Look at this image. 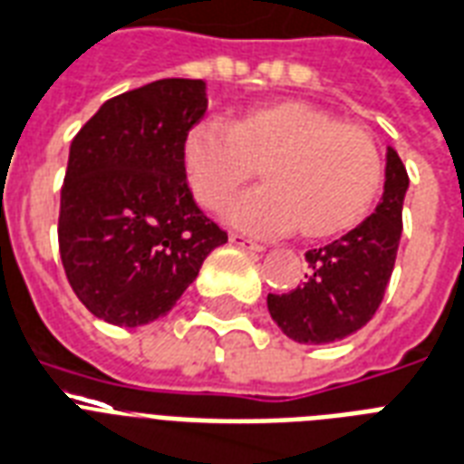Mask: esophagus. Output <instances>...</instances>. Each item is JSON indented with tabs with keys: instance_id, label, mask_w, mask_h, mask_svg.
<instances>
[{
	"instance_id": "obj_1",
	"label": "esophagus",
	"mask_w": 464,
	"mask_h": 464,
	"mask_svg": "<svg viewBox=\"0 0 464 464\" xmlns=\"http://www.w3.org/2000/svg\"><path fill=\"white\" fill-rule=\"evenodd\" d=\"M229 242H232L235 246H242V249H249V252H264V245L254 242V239H249V237L245 235H237V232L229 235Z\"/></svg>"
}]
</instances>
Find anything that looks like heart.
<instances>
[{
  "mask_svg": "<svg viewBox=\"0 0 464 464\" xmlns=\"http://www.w3.org/2000/svg\"><path fill=\"white\" fill-rule=\"evenodd\" d=\"M180 169L205 210H222L259 169L264 186L237 198L225 219L249 235L298 227L305 239L350 232L377 200L384 163L367 129L335 121L303 100H274L235 114L229 124L200 121L186 131Z\"/></svg>",
  "mask_w": 464,
  "mask_h": 464,
  "instance_id": "b5f03b06",
  "label": "heart"
}]
</instances>
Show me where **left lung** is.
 <instances>
[{
	"instance_id": "obj_1",
	"label": "left lung",
	"mask_w": 464,
	"mask_h": 464,
	"mask_svg": "<svg viewBox=\"0 0 464 464\" xmlns=\"http://www.w3.org/2000/svg\"><path fill=\"white\" fill-rule=\"evenodd\" d=\"M409 173L386 149L384 193L374 212L347 235L305 252L308 274L291 294H269L274 323L301 344H327L367 325L384 298L401 239Z\"/></svg>"
}]
</instances>
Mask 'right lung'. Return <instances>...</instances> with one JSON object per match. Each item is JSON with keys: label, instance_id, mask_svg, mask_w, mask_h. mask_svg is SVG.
Here are the masks:
<instances>
[{"label": "right lung", "instance_id": "1", "mask_svg": "<svg viewBox=\"0 0 464 464\" xmlns=\"http://www.w3.org/2000/svg\"><path fill=\"white\" fill-rule=\"evenodd\" d=\"M205 110L203 80H156L107 100L72 139L58 245L72 291L104 323L163 318L227 242L180 169L183 137Z\"/></svg>", "mask_w": 464, "mask_h": 464}]
</instances>
